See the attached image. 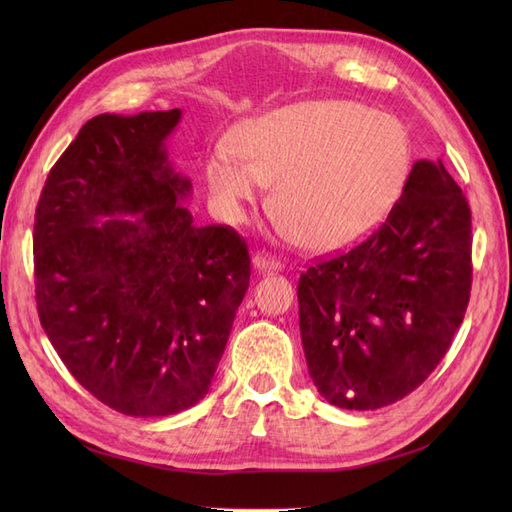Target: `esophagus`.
Listing matches in <instances>:
<instances>
[{
    "label": "esophagus",
    "instance_id": "obj_1",
    "mask_svg": "<svg viewBox=\"0 0 512 512\" xmlns=\"http://www.w3.org/2000/svg\"><path fill=\"white\" fill-rule=\"evenodd\" d=\"M252 265H254V269L258 273H277V271H282V262L271 258V256H265V254H256L252 258Z\"/></svg>",
    "mask_w": 512,
    "mask_h": 512
}]
</instances>
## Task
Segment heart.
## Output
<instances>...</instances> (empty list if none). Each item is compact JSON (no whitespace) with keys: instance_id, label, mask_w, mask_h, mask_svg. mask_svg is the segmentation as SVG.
<instances>
[{"instance_id":"obj_1","label":"heart","mask_w":512,"mask_h":512,"mask_svg":"<svg viewBox=\"0 0 512 512\" xmlns=\"http://www.w3.org/2000/svg\"><path fill=\"white\" fill-rule=\"evenodd\" d=\"M230 151L207 160L213 205L243 220L265 183L271 213L294 245L331 254L371 235L404 196L412 143L404 123L350 100H309L247 119Z\"/></svg>"}]
</instances>
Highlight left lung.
I'll return each mask as SVG.
<instances>
[{
    "label": "left lung",
    "mask_w": 512,
    "mask_h": 512,
    "mask_svg": "<svg viewBox=\"0 0 512 512\" xmlns=\"http://www.w3.org/2000/svg\"><path fill=\"white\" fill-rule=\"evenodd\" d=\"M470 235L468 200L442 160H418L374 235L301 273L305 361L329 404L389 406L436 369L470 301Z\"/></svg>",
    "instance_id": "obj_1"
}]
</instances>
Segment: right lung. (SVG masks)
<instances>
[{"mask_svg":"<svg viewBox=\"0 0 512 512\" xmlns=\"http://www.w3.org/2000/svg\"><path fill=\"white\" fill-rule=\"evenodd\" d=\"M181 108L89 119L51 168L34 224L36 303L81 386L128 416L209 393L250 286L228 226H196L166 141Z\"/></svg>","mask_w":512,"mask_h":512,"instance_id":"add662e5","label":"right lung"}]
</instances>
